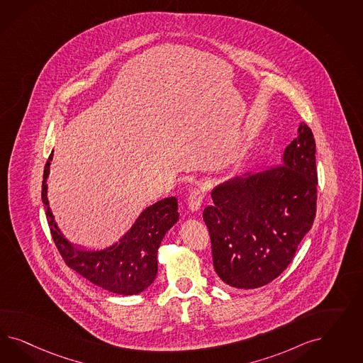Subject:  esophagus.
<instances>
[{"instance_id":"obj_1","label":"esophagus","mask_w":363,"mask_h":363,"mask_svg":"<svg viewBox=\"0 0 363 363\" xmlns=\"http://www.w3.org/2000/svg\"><path fill=\"white\" fill-rule=\"evenodd\" d=\"M203 198H205V193L202 189H193L190 191V194L187 196V206L191 211H197L202 202H203Z\"/></svg>"}]
</instances>
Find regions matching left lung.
Masks as SVG:
<instances>
[{
	"mask_svg": "<svg viewBox=\"0 0 363 363\" xmlns=\"http://www.w3.org/2000/svg\"><path fill=\"white\" fill-rule=\"evenodd\" d=\"M282 165L234 177L203 210L214 270L226 285L257 289L281 274L315 218V141L305 122Z\"/></svg>",
	"mask_w": 363,
	"mask_h": 363,
	"instance_id": "1",
	"label": "left lung"
}]
</instances>
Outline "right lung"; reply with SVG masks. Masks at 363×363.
Segmentation results:
<instances>
[{"instance_id": "right-lung-1", "label": "right lung", "mask_w": 363, "mask_h": 363, "mask_svg": "<svg viewBox=\"0 0 363 363\" xmlns=\"http://www.w3.org/2000/svg\"><path fill=\"white\" fill-rule=\"evenodd\" d=\"M45 165L41 197L55 246L65 264L91 284L120 296H134L153 284L157 252L167 230L178 220L176 197L165 198L146 208L121 240L104 250H81L66 240L55 222L48 201L50 161Z\"/></svg>"}]
</instances>
